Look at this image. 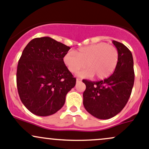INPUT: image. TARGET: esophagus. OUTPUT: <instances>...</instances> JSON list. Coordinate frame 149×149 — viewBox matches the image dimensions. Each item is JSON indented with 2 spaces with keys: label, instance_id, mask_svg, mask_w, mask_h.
I'll return each mask as SVG.
<instances>
[{
  "label": "esophagus",
  "instance_id": "34e87169",
  "mask_svg": "<svg viewBox=\"0 0 149 149\" xmlns=\"http://www.w3.org/2000/svg\"><path fill=\"white\" fill-rule=\"evenodd\" d=\"M76 82H81V78H76Z\"/></svg>",
  "mask_w": 149,
  "mask_h": 149
}]
</instances>
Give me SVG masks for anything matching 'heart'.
<instances>
[{
    "label": "heart",
    "mask_w": 149,
    "mask_h": 149,
    "mask_svg": "<svg viewBox=\"0 0 149 149\" xmlns=\"http://www.w3.org/2000/svg\"><path fill=\"white\" fill-rule=\"evenodd\" d=\"M118 61L117 48L104 42L81 47L68 52L63 58V63L71 73H76L86 66L88 68L78 73V76L83 78L95 76L97 79L110 76Z\"/></svg>",
    "instance_id": "b5f03b06"
}]
</instances>
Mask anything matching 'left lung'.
<instances>
[{
  "instance_id": "obj_1",
  "label": "left lung",
  "mask_w": 149,
  "mask_h": 149,
  "mask_svg": "<svg viewBox=\"0 0 149 149\" xmlns=\"http://www.w3.org/2000/svg\"><path fill=\"white\" fill-rule=\"evenodd\" d=\"M119 53L114 73L100 81L83 80L86 89L83 105L88 112L100 120H108L120 113L128 102L134 83L132 52L123 44L112 41Z\"/></svg>"
}]
</instances>
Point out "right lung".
Instances as JSON below:
<instances>
[{"label":"right lung","instance_id":"right-lung-1","mask_svg":"<svg viewBox=\"0 0 149 149\" xmlns=\"http://www.w3.org/2000/svg\"><path fill=\"white\" fill-rule=\"evenodd\" d=\"M70 49L49 37L33 39L24 49L17 65V87L32 113L49 116L64 104L76 82L63 61Z\"/></svg>","mask_w":149,"mask_h":149}]
</instances>
